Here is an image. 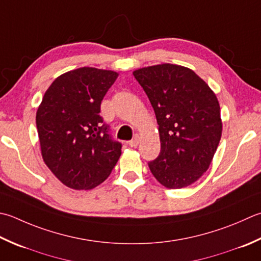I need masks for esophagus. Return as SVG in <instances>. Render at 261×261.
<instances>
[{"label":"esophagus","mask_w":261,"mask_h":261,"mask_svg":"<svg viewBox=\"0 0 261 261\" xmlns=\"http://www.w3.org/2000/svg\"><path fill=\"white\" fill-rule=\"evenodd\" d=\"M138 144H139V136H138V135H136L134 137V139L127 142V145H129L130 147H137Z\"/></svg>","instance_id":"esophagus-1"}]
</instances>
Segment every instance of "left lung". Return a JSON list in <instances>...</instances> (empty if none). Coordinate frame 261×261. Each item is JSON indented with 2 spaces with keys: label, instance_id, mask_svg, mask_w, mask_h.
I'll list each match as a JSON object with an SVG mask.
<instances>
[{
  "label": "left lung",
  "instance_id": "left-lung-1",
  "mask_svg": "<svg viewBox=\"0 0 261 261\" xmlns=\"http://www.w3.org/2000/svg\"><path fill=\"white\" fill-rule=\"evenodd\" d=\"M158 123L161 152L148 163L168 189L192 185L211 165L222 137L221 107L200 76L186 66L158 64L134 71Z\"/></svg>",
  "mask_w": 261,
  "mask_h": 261
}]
</instances>
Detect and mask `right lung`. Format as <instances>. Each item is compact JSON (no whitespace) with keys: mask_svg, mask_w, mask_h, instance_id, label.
Segmentation results:
<instances>
[{"mask_svg":"<svg viewBox=\"0 0 261 261\" xmlns=\"http://www.w3.org/2000/svg\"><path fill=\"white\" fill-rule=\"evenodd\" d=\"M114 71L80 68L56 78L36 114L40 150L53 174L74 190H90L111 174L121 156L100 116Z\"/></svg>","mask_w":261,"mask_h":261,"instance_id":"add662e5","label":"right lung"}]
</instances>
